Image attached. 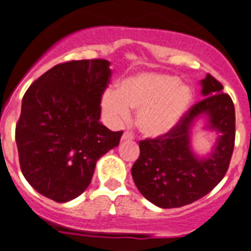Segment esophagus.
<instances>
[{"mask_svg":"<svg viewBox=\"0 0 251 251\" xmlns=\"http://www.w3.org/2000/svg\"><path fill=\"white\" fill-rule=\"evenodd\" d=\"M132 139H134V135H132L131 132H124V134H122V138H121V140L122 142H126V140H127V142H129V140H132Z\"/></svg>","mask_w":251,"mask_h":251,"instance_id":"obj_1","label":"esophagus"}]
</instances>
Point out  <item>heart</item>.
Returning a JSON list of instances; mask_svg holds the SVG:
<instances>
[{
    "label": "heart",
    "instance_id": "obj_1",
    "mask_svg": "<svg viewBox=\"0 0 251 251\" xmlns=\"http://www.w3.org/2000/svg\"><path fill=\"white\" fill-rule=\"evenodd\" d=\"M194 100L190 86L180 84L174 75L139 73L122 79L117 90L107 89L100 106L113 126L130 119V109H136V125L147 136L166 135L177 126Z\"/></svg>",
    "mask_w": 251,
    "mask_h": 251
}]
</instances>
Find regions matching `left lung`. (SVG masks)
<instances>
[{
    "mask_svg": "<svg viewBox=\"0 0 251 251\" xmlns=\"http://www.w3.org/2000/svg\"><path fill=\"white\" fill-rule=\"evenodd\" d=\"M204 100L194 104L177 126L139 143L140 155L131 168L138 190L159 208H180L212 191L225 177L235 145V107L223 86L208 74L201 81ZM217 134L207 156L192 151L191 135L198 119Z\"/></svg>",
    "mask_w": 251,
    "mask_h": 251,
    "instance_id": "left-lung-1",
    "label": "left lung"
}]
</instances>
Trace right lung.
<instances>
[{
    "label": "right lung",
    "mask_w": 251,
    "mask_h": 251,
    "mask_svg": "<svg viewBox=\"0 0 251 251\" xmlns=\"http://www.w3.org/2000/svg\"><path fill=\"white\" fill-rule=\"evenodd\" d=\"M109 61L56 65L29 86L15 139L24 177L43 197L66 203L89 186L97 161L117 147L122 131L100 121Z\"/></svg>",
    "instance_id": "obj_1"
}]
</instances>
